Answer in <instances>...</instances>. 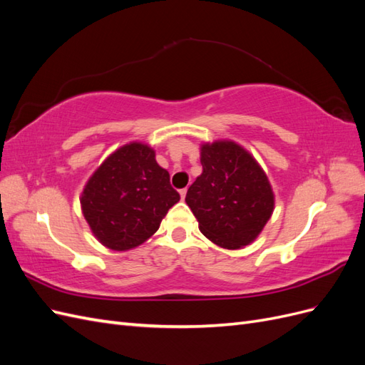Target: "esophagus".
<instances>
[{"label": "esophagus", "instance_id": "esophagus-1", "mask_svg": "<svg viewBox=\"0 0 365 365\" xmlns=\"http://www.w3.org/2000/svg\"><path fill=\"white\" fill-rule=\"evenodd\" d=\"M180 195H181V200H184L185 195H187V189H181V190H180Z\"/></svg>", "mask_w": 365, "mask_h": 365}]
</instances>
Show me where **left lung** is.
<instances>
[{
    "mask_svg": "<svg viewBox=\"0 0 365 365\" xmlns=\"http://www.w3.org/2000/svg\"><path fill=\"white\" fill-rule=\"evenodd\" d=\"M202 173L189 187L185 202L202 235L216 245L237 250L259 236L274 210L267 175L233 141L201 149Z\"/></svg>",
    "mask_w": 365,
    "mask_h": 365,
    "instance_id": "obj_1",
    "label": "left lung"
}]
</instances>
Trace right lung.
<instances>
[{
    "mask_svg": "<svg viewBox=\"0 0 365 365\" xmlns=\"http://www.w3.org/2000/svg\"><path fill=\"white\" fill-rule=\"evenodd\" d=\"M180 201L169 172L155 152L141 143L115 150L85 185L82 210L94 236L108 248L126 251L141 245L160 228Z\"/></svg>",
    "mask_w": 365,
    "mask_h": 365,
    "instance_id": "obj_1",
    "label": "right lung"
}]
</instances>
